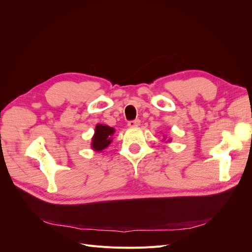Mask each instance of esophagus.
<instances>
[{
	"label": "esophagus",
	"mask_w": 252,
	"mask_h": 252,
	"mask_svg": "<svg viewBox=\"0 0 252 252\" xmlns=\"http://www.w3.org/2000/svg\"><path fill=\"white\" fill-rule=\"evenodd\" d=\"M140 124H141V121L139 119L128 122V126L129 127H138V126H140Z\"/></svg>",
	"instance_id": "34e87169"
}]
</instances>
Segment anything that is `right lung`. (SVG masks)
I'll return each instance as SVG.
<instances>
[{
  "instance_id": "right-lung-1",
  "label": "right lung",
  "mask_w": 252,
  "mask_h": 252,
  "mask_svg": "<svg viewBox=\"0 0 252 252\" xmlns=\"http://www.w3.org/2000/svg\"><path fill=\"white\" fill-rule=\"evenodd\" d=\"M114 133V128L107 125L97 124L95 126L94 135L91 142V147L95 151H102L112 142L111 135Z\"/></svg>"
}]
</instances>
